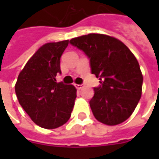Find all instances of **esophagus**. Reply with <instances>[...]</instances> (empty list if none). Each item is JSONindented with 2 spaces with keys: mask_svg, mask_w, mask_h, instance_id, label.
<instances>
[{
  "mask_svg": "<svg viewBox=\"0 0 159 159\" xmlns=\"http://www.w3.org/2000/svg\"><path fill=\"white\" fill-rule=\"evenodd\" d=\"M75 87H76L77 89H81L84 88V85H83V84H80V85L77 84V85H75Z\"/></svg>",
  "mask_w": 159,
  "mask_h": 159,
  "instance_id": "1",
  "label": "esophagus"
}]
</instances>
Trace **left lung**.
I'll return each mask as SVG.
<instances>
[{
  "instance_id": "1",
  "label": "left lung",
  "mask_w": 159,
  "mask_h": 159,
  "mask_svg": "<svg viewBox=\"0 0 159 159\" xmlns=\"http://www.w3.org/2000/svg\"><path fill=\"white\" fill-rule=\"evenodd\" d=\"M88 57L99 87L89 102L98 121L120 124L134 112L141 99L143 78L135 57L123 42L104 34H90L70 40Z\"/></svg>"
}]
</instances>
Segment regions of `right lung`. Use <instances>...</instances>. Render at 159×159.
I'll list each match as a JSON object with an SVG mask.
<instances>
[{
  "label": "right lung",
  "instance_id": "obj_1",
  "mask_svg": "<svg viewBox=\"0 0 159 159\" xmlns=\"http://www.w3.org/2000/svg\"><path fill=\"white\" fill-rule=\"evenodd\" d=\"M69 40L47 43L37 50L19 73L15 91L20 105L35 124L54 129L70 117L76 89L57 82L61 74L60 58Z\"/></svg>",
  "mask_w": 159,
  "mask_h": 159
}]
</instances>
